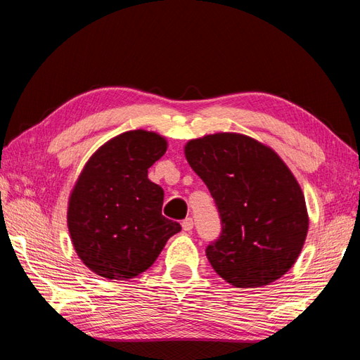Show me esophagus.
Segmentation results:
<instances>
[{
	"mask_svg": "<svg viewBox=\"0 0 360 360\" xmlns=\"http://www.w3.org/2000/svg\"><path fill=\"white\" fill-rule=\"evenodd\" d=\"M192 229H193V219L192 218H187V219L182 221V231L190 232Z\"/></svg>",
	"mask_w": 360,
	"mask_h": 360,
	"instance_id": "esophagus-1",
	"label": "esophagus"
}]
</instances>
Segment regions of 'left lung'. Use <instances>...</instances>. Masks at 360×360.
Segmentation results:
<instances>
[{
  "label": "left lung",
  "instance_id": "obj_1",
  "mask_svg": "<svg viewBox=\"0 0 360 360\" xmlns=\"http://www.w3.org/2000/svg\"><path fill=\"white\" fill-rule=\"evenodd\" d=\"M184 155L219 212L223 231L205 249L215 272L235 288H259L283 277L309 227L303 192L283 159L240 133L192 139Z\"/></svg>",
  "mask_w": 360,
  "mask_h": 360
}]
</instances>
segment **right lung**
I'll use <instances>...</instances> for the list:
<instances>
[{"mask_svg":"<svg viewBox=\"0 0 360 360\" xmlns=\"http://www.w3.org/2000/svg\"><path fill=\"white\" fill-rule=\"evenodd\" d=\"M165 151L164 136L133 129L105 142L83 167L68 201V229L89 271L108 280L134 278L181 231L162 217L164 190L148 179V168Z\"/></svg>","mask_w":360,"mask_h":360,"instance_id":"add662e5","label":"right lung"}]
</instances>
